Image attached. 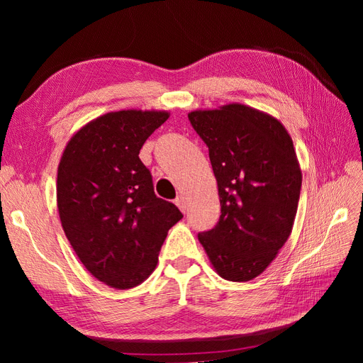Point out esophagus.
I'll list each match as a JSON object with an SVG mask.
<instances>
[{
    "mask_svg": "<svg viewBox=\"0 0 363 363\" xmlns=\"http://www.w3.org/2000/svg\"><path fill=\"white\" fill-rule=\"evenodd\" d=\"M175 204L179 206V208H180L182 212H186V206H188V204H186V199H184L183 195H179L177 199H175Z\"/></svg>",
    "mask_w": 363,
    "mask_h": 363,
    "instance_id": "esophagus-1",
    "label": "esophagus"
}]
</instances>
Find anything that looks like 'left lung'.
Instances as JSON below:
<instances>
[{"label": "left lung", "instance_id": "obj_1", "mask_svg": "<svg viewBox=\"0 0 363 363\" xmlns=\"http://www.w3.org/2000/svg\"><path fill=\"white\" fill-rule=\"evenodd\" d=\"M208 147L221 216L199 240L219 277L256 279L286 242L296 215L301 169L277 118L239 103L188 113Z\"/></svg>", "mask_w": 363, "mask_h": 363}]
</instances>
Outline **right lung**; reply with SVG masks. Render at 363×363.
Segmentation results:
<instances>
[{
  "mask_svg": "<svg viewBox=\"0 0 363 363\" xmlns=\"http://www.w3.org/2000/svg\"><path fill=\"white\" fill-rule=\"evenodd\" d=\"M167 111L108 112L77 130L57 168L63 232L84 268L115 289H131L156 269L168 230L183 218L157 199L139 159Z\"/></svg>",
  "mask_w": 363,
  "mask_h": 363,
  "instance_id": "right-lung-1",
  "label": "right lung"
}]
</instances>
